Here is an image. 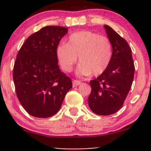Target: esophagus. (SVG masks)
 I'll return each mask as SVG.
<instances>
[{
	"instance_id": "esophagus-1",
	"label": "esophagus",
	"mask_w": 151,
	"mask_h": 151,
	"mask_svg": "<svg viewBox=\"0 0 151 151\" xmlns=\"http://www.w3.org/2000/svg\"><path fill=\"white\" fill-rule=\"evenodd\" d=\"M73 86L74 87H75V86H77L78 85H79V84H81V81H79V80H77V79H74L73 80Z\"/></svg>"
}]
</instances>
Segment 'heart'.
<instances>
[{
	"label": "heart",
	"mask_w": 151,
	"mask_h": 151,
	"mask_svg": "<svg viewBox=\"0 0 151 151\" xmlns=\"http://www.w3.org/2000/svg\"><path fill=\"white\" fill-rule=\"evenodd\" d=\"M59 63L65 72H70L77 63L80 65L77 73L80 76L99 75L108 68L112 58V45L105 36L91 32L79 31L69 37L67 45L61 44L56 50Z\"/></svg>",
	"instance_id": "obj_1"
}]
</instances>
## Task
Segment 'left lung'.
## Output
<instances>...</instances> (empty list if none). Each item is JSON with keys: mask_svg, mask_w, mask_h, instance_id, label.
Instances as JSON below:
<instances>
[{"mask_svg": "<svg viewBox=\"0 0 151 151\" xmlns=\"http://www.w3.org/2000/svg\"><path fill=\"white\" fill-rule=\"evenodd\" d=\"M104 28L112 45L111 61L104 72L90 81L91 91L88 103L93 113L109 116L124 105L132 85L135 66L126 40L109 26L105 25Z\"/></svg>", "mask_w": 151, "mask_h": 151, "instance_id": "1", "label": "left lung"}]
</instances>
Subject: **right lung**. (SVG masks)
I'll list each match as a JSON object with an SVG mask.
<instances>
[{
    "label": "right lung",
    "mask_w": 151,
    "mask_h": 151,
    "mask_svg": "<svg viewBox=\"0 0 151 151\" xmlns=\"http://www.w3.org/2000/svg\"><path fill=\"white\" fill-rule=\"evenodd\" d=\"M68 29L46 26L27 37L17 55L13 81L18 99L30 115L48 118L60 109L71 79L61 72L56 50Z\"/></svg>",
    "instance_id": "obj_1"
}]
</instances>
